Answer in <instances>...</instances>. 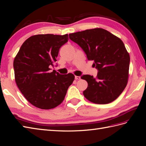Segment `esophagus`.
I'll use <instances>...</instances> for the list:
<instances>
[{
  "label": "esophagus",
  "mask_w": 146,
  "mask_h": 146,
  "mask_svg": "<svg viewBox=\"0 0 146 146\" xmlns=\"http://www.w3.org/2000/svg\"><path fill=\"white\" fill-rule=\"evenodd\" d=\"M75 79H76V80H78L81 79V77H80V76H75Z\"/></svg>",
  "instance_id": "esophagus-1"
}]
</instances>
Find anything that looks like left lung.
Listing matches in <instances>:
<instances>
[{
    "label": "left lung",
    "mask_w": 146,
    "mask_h": 146,
    "mask_svg": "<svg viewBox=\"0 0 146 146\" xmlns=\"http://www.w3.org/2000/svg\"><path fill=\"white\" fill-rule=\"evenodd\" d=\"M70 39L78 44L88 60L94 61L97 76L85 75L88 83L85 97L94 104H107L119 97L127 84L130 56L118 37L102 28L86 29L70 34Z\"/></svg>",
    "instance_id": "1"
}]
</instances>
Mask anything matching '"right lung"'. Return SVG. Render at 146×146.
<instances>
[{
  "instance_id": "obj_1",
  "label": "right lung",
  "mask_w": 146,
  "mask_h": 146,
  "mask_svg": "<svg viewBox=\"0 0 146 146\" xmlns=\"http://www.w3.org/2000/svg\"><path fill=\"white\" fill-rule=\"evenodd\" d=\"M68 35H38L22 44L14 60L15 80L27 100L41 109L61 104L75 76L60 75L49 68L56 61L59 50L68 42Z\"/></svg>"
}]
</instances>
